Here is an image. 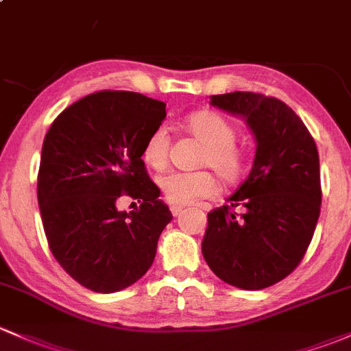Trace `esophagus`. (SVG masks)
I'll return each instance as SVG.
<instances>
[{
    "mask_svg": "<svg viewBox=\"0 0 351 351\" xmlns=\"http://www.w3.org/2000/svg\"><path fill=\"white\" fill-rule=\"evenodd\" d=\"M169 210H171V213H173V215H175V217H178L180 213L183 212V206H182V205H171V206H169Z\"/></svg>",
    "mask_w": 351,
    "mask_h": 351,
    "instance_id": "1",
    "label": "esophagus"
}]
</instances>
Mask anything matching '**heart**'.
<instances>
[{"label":"heart","mask_w":351,"mask_h":351,"mask_svg":"<svg viewBox=\"0 0 351 351\" xmlns=\"http://www.w3.org/2000/svg\"><path fill=\"white\" fill-rule=\"evenodd\" d=\"M183 126L204 145L197 161L198 166L213 169L228 186L241 182L247 169V154L243 147L237 145L239 129L230 119L215 110H197L188 114ZM169 145L171 141L165 128H156L149 132L141 151L143 161L147 168L163 171L168 166ZM158 185L165 200L175 205L208 198L219 190V183L208 169L191 173L169 171L158 180Z\"/></svg>","instance_id":"b5f03b06"}]
</instances>
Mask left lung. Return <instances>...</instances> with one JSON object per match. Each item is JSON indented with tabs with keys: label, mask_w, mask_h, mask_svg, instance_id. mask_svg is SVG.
<instances>
[{
	"label": "left lung",
	"mask_w": 351,
	"mask_h": 351,
	"mask_svg": "<svg viewBox=\"0 0 351 351\" xmlns=\"http://www.w3.org/2000/svg\"><path fill=\"white\" fill-rule=\"evenodd\" d=\"M239 114L257 141L245 182L227 205L208 213L202 252L222 281L247 291L282 281L300 265L322 208L318 147L301 117L282 101L256 92L212 95ZM242 208L237 219L231 212Z\"/></svg>",
	"instance_id": "obj_1"
}]
</instances>
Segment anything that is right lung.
Masks as SVG:
<instances>
[{
	"label": "right lung",
	"mask_w": 351,
	"mask_h": 351,
	"mask_svg": "<svg viewBox=\"0 0 351 351\" xmlns=\"http://www.w3.org/2000/svg\"><path fill=\"white\" fill-rule=\"evenodd\" d=\"M165 117V102L101 90L69 106L47 132L36 186L43 230L57 263L87 289L116 293L141 279L173 220L141 160ZM123 194L140 208L117 213Z\"/></svg>",
	"instance_id": "1"
}]
</instances>
